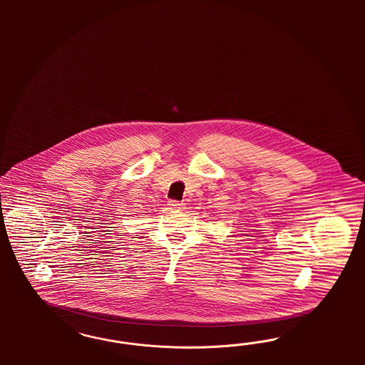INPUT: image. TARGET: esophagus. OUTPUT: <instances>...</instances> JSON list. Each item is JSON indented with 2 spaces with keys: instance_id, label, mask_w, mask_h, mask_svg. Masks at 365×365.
<instances>
[{
  "instance_id": "1",
  "label": "esophagus",
  "mask_w": 365,
  "mask_h": 365,
  "mask_svg": "<svg viewBox=\"0 0 365 365\" xmlns=\"http://www.w3.org/2000/svg\"><path fill=\"white\" fill-rule=\"evenodd\" d=\"M168 206L171 210L180 211L185 209V203L183 202H179V200H168Z\"/></svg>"
}]
</instances>
